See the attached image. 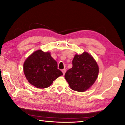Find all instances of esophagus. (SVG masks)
<instances>
[{"mask_svg":"<svg viewBox=\"0 0 125 125\" xmlns=\"http://www.w3.org/2000/svg\"><path fill=\"white\" fill-rule=\"evenodd\" d=\"M62 72H63V75L65 73V72H66V69H63L62 70Z\"/></svg>","mask_w":125,"mask_h":125,"instance_id":"obj_1","label":"esophagus"}]
</instances>
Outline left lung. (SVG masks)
<instances>
[{
  "label": "left lung",
  "mask_w": 125,
  "mask_h": 125,
  "mask_svg": "<svg viewBox=\"0 0 125 125\" xmlns=\"http://www.w3.org/2000/svg\"><path fill=\"white\" fill-rule=\"evenodd\" d=\"M98 72V66L94 58L83 52L80 55H75L72 68L66 72L64 77L72 90L83 92L93 85Z\"/></svg>",
  "instance_id": "8db88e82"
}]
</instances>
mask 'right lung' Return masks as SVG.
Wrapping results in <instances>:
<instances>
[{"label":"right lung","mask_w":125,"mask_h":125,"mask_svg":"<svg viewBox=\"0 0 125 125\" xmlns=\"http://www.w3.org/2000/svg\"><path fill=\"white\" fill-rule=\"evenodd\" d=\"M23 71L29 83L38 88L48 87L63 75L50 53L42 50L34 52L27 58L23 64Z\"/></svg>","instance_id":"1"}]
</instances>
